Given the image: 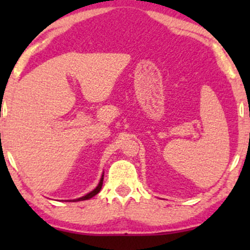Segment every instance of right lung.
Instances as JSON below:
<instances>
[{"mask_svg":"<svg viewBox=\"0 0 250 250\" xmlns=\"http://www.w3.org/2000/svg\"><path fill=\"white\" fill-rule=\"evenodd\" d=\"M102 185H103V175H102L101 180H100L99 185H97V187H96L95 189H94V190H91L90 193H88L87 195H84V196L80 197V199L73 200V202H77V201H83V200H89V199H91V197L95 196L96 194H99V193H100V190H101V188H102Z\"/></svg>","mask_w":250,"mask_h":250,"instance_id":"add662e5","label":"right lung"}]
</instances>
